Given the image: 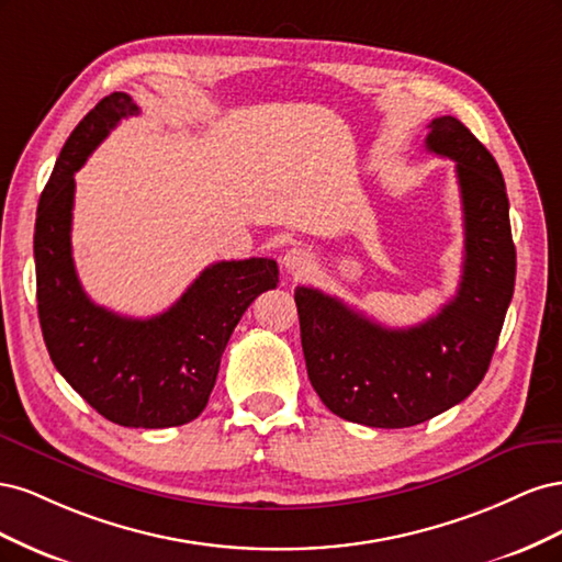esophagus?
Listing matches in <instances>:
<instances>
[{
  "mask_svg": "<svg viewBox=\"0 0 562 562\" xmlns=\"http://www.w3.org/2000/svg\"><path fill=\"white\" fill-rule=\"evenodd\" d=\"M283 267L288 274H293V277H300V274H304V271H310V267H312L310 250H304L300 246H293L291 250H285Z\"/></svg>",
  "mask_w": 562,
  "mask_h": 562,
  "instance_id": "obj_1",
  "label": "esophagus"
}]
</instances>
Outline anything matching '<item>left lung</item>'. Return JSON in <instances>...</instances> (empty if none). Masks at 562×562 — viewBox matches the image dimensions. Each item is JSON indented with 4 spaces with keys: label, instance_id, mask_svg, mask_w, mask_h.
Segmentation results:
<instances>
[{
    "label": "left lung",
    "instance_id": "left-lung-1",
    "mask_svg": "<svg viewBox=\"0 0 562 562\" xmlns=\"http://www.w3.org/2000/svg\"><path fill=\"white\" fill-rule=\"evenodd\" d=\"M427 149L454 161L464 211L457 295L413 328H386L300 285L295 304L310 382L337 417L403 429L462 403L495 353L516 283L508 196L495 157L454 116L429 124Z\"/></svg>",
    "mask_w": 562,
    "mask_h": 562
}]
</instances>
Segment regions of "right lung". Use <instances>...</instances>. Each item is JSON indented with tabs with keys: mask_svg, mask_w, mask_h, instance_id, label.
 <instances>
[{
	"mask_svg": "<svg viewBox=\"0 0 562 562\" xmlns=\"http://www.w3.org/2000/svg\"><path fill=\"white\" fill-rule=\"evenodd\" d=\"M138 112L131 95L116 91L63 145L37 206V310L50 361L93 411L119 427L166 429L206 407L236 323L255 297L277 288L279 267L267 258L215 262L151 318L91 302L72 260L75 173L124 116Z\"/></svg>",
	"mask_w": 562,
	"mask_h": 562,
	"instance_id": "1",
	"label": "right lung"
}]
</instances>
